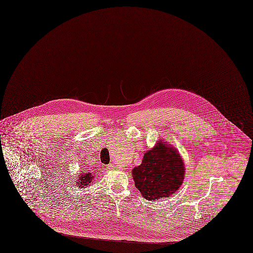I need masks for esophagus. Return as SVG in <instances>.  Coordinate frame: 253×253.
<instances>
[{"instance_id": "obj_1", "label": "esophagus", "mask_w": 253, "mask_h": 253, "mask_svg": "<svg viewBox=\"0 0 253 253\" xmlns=\"http://www.w3.org/2000/svg\"><path fill=\"white\" fill-rule=\"evenodd\" d=\"M114 168H115V166H114V165H112V164L108 165V169H114Z\"/></svg>"}]
</instances>
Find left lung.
Here are the masks:
<instances>
[{
  "label": "left lung",
  "mask_w": 253,
  "mask_h": 253,
  "mask_svg": "<svg viewBox=\"0 0 253 253\" xmlns=\"http://www.w3.org/2000/svg\"><path fill=\"white\" fill-rule=\"evenodd\" d=\"M136 188L147 201L168 198L178 191L185 177L179 152L163 141L145 152L142 164L132 170Z\"/></svg>",
  "instance_id": "left-lung-1"
}]
</instances>
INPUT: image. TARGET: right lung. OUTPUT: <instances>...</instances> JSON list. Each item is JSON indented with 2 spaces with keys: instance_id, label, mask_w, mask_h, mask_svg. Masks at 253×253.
Listing matches in <instances>:
<instances>
[{
  "instance_id": "1",
  "label": "right lung",
  "mask_w": 253,
  "mask_h": 253,
  "mask_svg": "<svg viewBox=\"0 0 253 253\" xmlns=\"http://www.w3.org/2000/svg\"><path fill=\"white\" fill-rule=\"evenodd\" d=\"M94 180V176L92 175V173H86V174H81V176L78 179V182H76V184L78 185V188H85L86 186H89L92 181Z\"/></svg>"
}]
</instances>
